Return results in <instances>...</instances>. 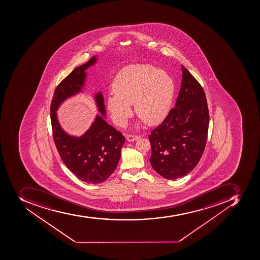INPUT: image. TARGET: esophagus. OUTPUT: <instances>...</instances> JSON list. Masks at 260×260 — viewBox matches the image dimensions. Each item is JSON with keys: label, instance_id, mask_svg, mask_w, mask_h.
I'll list each match as a JSON object with an SVG mask.
<instances>
[{"label": "esophagus", "instance_id": "1", "mask_svg": "<svg viewBox=\"0 0 260 260\" xmlns=\"http://www.w3.org/2000/svg\"><path fill=\"white\" fill-rule=\"evenodd\" d=\"M139 136L137 135H127V140L128 142H135V141H138L139 139Z\"/></svg>", "mask_w": 260, "mask_h": 260}]
</instances>
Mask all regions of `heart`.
<instances>
[{"mask_svg":"<svg viewBox=\"0 0 260 260\" xmlns=\"http://www.w3.org/2000/svg\"><path fill=\"white\" fill-rule=\"evenodd\" d=\"M114 95L106 99V108L118 126H124L132 114L130 105L148 125H155L167 115L175 83L167 72L147 63L131 64L117 74L112 83Z\"/></svg>","mask_w":260,"mask_h":260,"instance_id":"1","label":"heart"}]
</instances>
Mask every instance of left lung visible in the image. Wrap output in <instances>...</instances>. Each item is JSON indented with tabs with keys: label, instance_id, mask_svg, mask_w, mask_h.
Returning a JSON list of instances; mask_svg holds the SVG:
<instances>
[{
	"label": "left lung",
	"instance_id": "obj_1",
	"mask_svg": "<svg viewBox=\"0 0 260 260\" xmlns=\"http://www.w3.org/2000/svg\"><path fill=\"white\" fill-rule=\"evenodd\" d=\"M182 70L175 108L149 136L150 165L166 179H177L192 171L207 141L209 115L205 91L183 66Z\"/></svg>",
	"mask_w": 260,
	"mask_h": 260
}]
</instances>
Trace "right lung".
<instances>
[{
    "instance_id": "1",
    "label": "right lung",
    "mask_w": 260,
    "mask_h": 260,
    "mask_svg": "<svg viewBox=\"0 0 260 260\" xmlns=\"http://www.w3.org/2000/svg\"><path fill=\"white\" fill-rule=\"evenodd\" d=\"M96 55L74 69L55 89L51 105L53 138L66 167L83 182L99 184L105 182L116 169L125 138L105 118L106 110L102 92L94 95L100 114L91 127L81 137L68 134L58 120L59 106L68 98L82 92L87 78L86 70L96 63Z\"/></svg>"
}]
</instances>
